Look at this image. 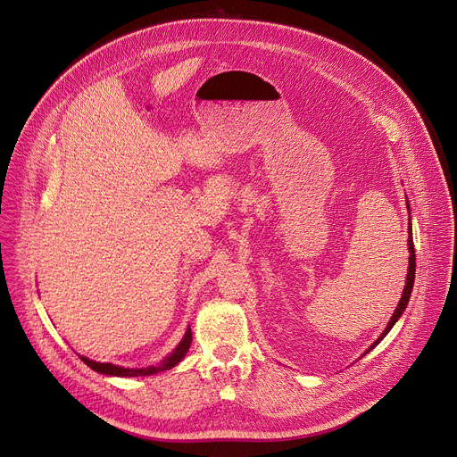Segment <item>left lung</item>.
Returning a JSON list of instances; mask_svg holds the SVG:
<instances>
[{
    "mask_svg": "<svg viewBox=\"0 0 457 457\" xmlns=\"http://www.w3.org/2000/svg\"><path fill=\"white\" fill-rule=\"evenodd\" d=\"M406 208L410 210V203H408V199H406ZM410 227H408V253H410V258H408V274H406V286H404V289H403V295H401V300H399V303H397V307H395V311H394V314H392V319H390V322H388V326H386V329L380 333V337L364 351V355L366 353H370V351L386 337L390 333V329L395 326V322L401 319V314L404 312V309H406V305H408V302H410V295H411V289H413V279H415V251H413V237H411V221L408 223ZM362 355V357H364Z\"/></svg>",
    "mask_w": 457,
    "mask_h": 457,
    "instance_id": "8db88e82",
    "label": "left lung"
}]
</instances>
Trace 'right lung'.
Returning a JSON list of instances; mask_svg holds the SVG:
<instances>
[{"label": "right lung", "mask_w": 457, "mask_h": 457, "mask_svg": "<svg viewBox=\"0 0 457 457\" xmlns=\"http://www.w3.org/2000/svg\"><path fill=\"white\" fill-rule=\"evenodd\" d=\"M190 344H192V329L188 328L187 333L183 335L181 342L175 345L171 353L168 357H164L159 364L148 366V368H124V366H117V364H112V362H95L87 357H80V359L84 361V364H87L91 370H95L96 373H102V375H110V377H146V375H155L159 371H166L173 366H178L185 359Z\"/></svg>", "instance_id": "right-lung-1"}]
</instances>
